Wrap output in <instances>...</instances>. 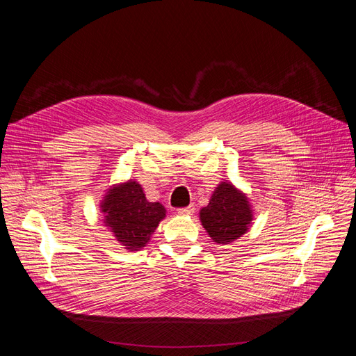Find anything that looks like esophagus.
Masks as SVG:
<instances>
[{
	"label": "esophagus",
	"instance_id": "34e87169",
	"mask_svg": "<svg viewBox=\"0 0 356 356\" xmlns=\"http://www.w3.org/2000/svg\"><path fill=\"white\" fill-rule=\"evenodd\" d=\"M193 212H195V208H193V207L179 208V209H178V213H179V215H193Z\"/></svg>",
	"mask_w": 356,
	"mask_h": 356
}]
</instances>
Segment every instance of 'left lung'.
<instances>
[{"label":"left lung","instance_id":"left-lung-1","mask_svg":"<svg viewBox=\"0 0 356 356\" xmlns=\"http://www.w3.org/2000/svg\"><path fill=\"white\" fill-rule=\"evenodd\" d=\"M252 209L245 193L232 182H221L208 207L200 209V222L215 243H229L243 236L252 221Z\"/></svg>","mask_w":356,"mask_h":356}]
</instances>
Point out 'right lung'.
<instances>
[{
	"instance_id": "1",
	"label": "right lung",
	"mask_w": 356,
	"mask_h": 356,
	"mask_svg": "<svg viewBox=\"0 0 356 356\" xmlns=\"http://www.w3.org/2000/svg\"><path fill=\"white\" fill-rule=\"evenodd\" d=\"M104 224L129 251L144 248L166 209L159 202H148L141 184L129 179L108 188L101 202Z\"/></svg>"
}]
</instances>
